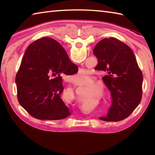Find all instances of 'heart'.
<instances>
[{
	"mask_svg": "<svg viewBox=\"0 0 155 155\" xmlns=\"http://www.w3.org/2000/svg\"><path fill=\"white\" fill-rule=\"evenodd\" d=\"M85 72H81L78 74L77 76H76L74 78V82L77 84H81L82 83V78L83 77H85Z\"/></svg>",
	"mask_w": 155,
	"mask_h": 155,
	"instance_id": "obj_1",
	"label": "heart"
}]
</instances>
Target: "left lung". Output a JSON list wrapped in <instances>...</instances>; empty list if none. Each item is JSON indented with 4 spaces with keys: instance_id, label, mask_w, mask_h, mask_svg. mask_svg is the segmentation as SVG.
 I'll list each match as a JSON object with an SVG mask.
<instances>
[{
    "instance_id": "8db88e82",
    "label": "left lung",
    "mask_w": 155,
    "mask_h": 155,
    "mask_svg": "<svg viewBox=\"0 0 155 155\" xmlns=\"http://www.w3.org/2000/svg\"><path fill=\"white\" fill-rule=\"evenodd\" d=\"M98 59L95 70L104 72V83L111 91L112 105L104 121L117 122L127 118L140 103L143 74L133 50L114 38L99 41L94 49Z\"/></svg>"
}]
</instances>
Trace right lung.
Instances as JSON below:
<instances>
[{"label":"right lung","mask_w":155,"mask_h":155,"mask_svg":"<svg viewBox=\"0 0 155 155\" xmlns=\"http://www.w3.org/2000/svg\"><path fill=\"white\" fill-rule=\"evenodd\" d=\"M77 71V65L56 40L43 38L33 41L26 50L15 77L18 102L35 118H65L70 112L60 97L64 91L61 74Z\"/></svg>","instance_id":"1"}]
</instances>
